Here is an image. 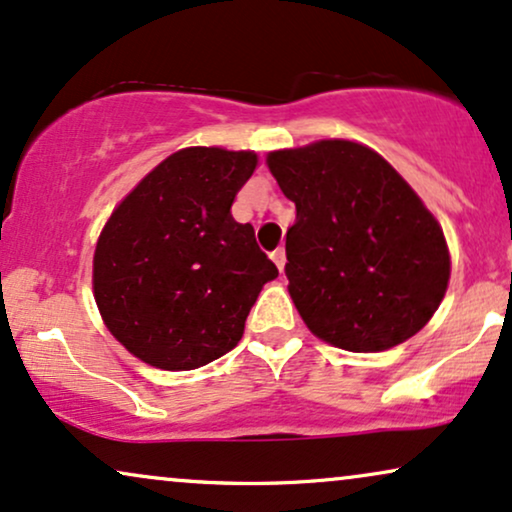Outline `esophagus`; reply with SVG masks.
Masks as SVG:
<instances>
[{
  "label": "esophagus",
  "mask_w": 512,
  "mask_h": 512,
  "mask_svg": "<svg viewBox=\"0 0 512 512\" xmlns=\"http://www.w3.org/2000/svg\"><path fill=\"white\" fill-rule=\"evenodd\" d=\"M270 258H273L275 266H277V270H280V273H282V270H285V263H287V254H285V249H282V246H280V249H275L273 254H270Z\"/></svg>",
  "instance_id": "34e87169"
}]
</instances>
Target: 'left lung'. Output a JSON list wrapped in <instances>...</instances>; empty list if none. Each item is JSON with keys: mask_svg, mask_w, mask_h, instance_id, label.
Returning a JSON list of instances; mask_svg holds the SVG:
<instances>
[{"mask_svg": "<svg viewBox=\"0 0 512 512\" xmlns=\"http://www.w3.org/2000/svg\"><path fill=\"white\" fill-rule=\"evenodd\" d=\"M296 206L287 230L289 294L315 337L372 353L430 323L451 277L444 230L377 151L320 140L270 151Z\"/></svg>", "mask_w": 512, "mask_h": 512, "instance_id": "8db88e82", "label": "left lung"}]
</instances>
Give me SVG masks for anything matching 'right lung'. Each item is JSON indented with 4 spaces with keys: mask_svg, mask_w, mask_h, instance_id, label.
<instances>
[{
    "mask_svg": "<svg viewBox=\"0 0 512 512\" xmlns=\"http://www.w3.org/2000/svg\"><path fill=\"white\" fill-rule=\"evenodd\" d=\"M254 151L187 147L125 197L99 235L92 285L113 337L161 370H194L235 349L277 268L230 208Z\"/></svg>",
    "mask_w": 512,
    "mask_h": 512,
    "instance_id": "right-lung-1",
    "label": "right lung"
}]
</instances>
